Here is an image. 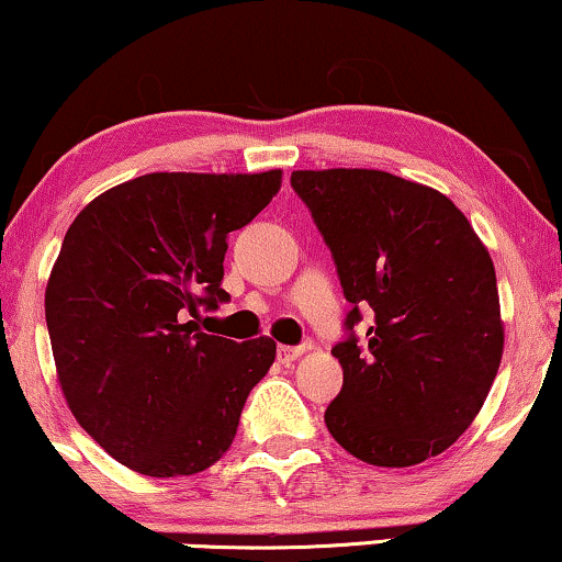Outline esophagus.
Masks as SVG:
<instances>
[{"label": "esophagus", "instance_id": "1", "mask_svg": "<svg viewBox=\"0 0 562 562\" xmlns=\"http://www.w3.org/2000/svg\"><path fill=\"white\" fill-rule=\"evenodd\" d=\"M304 352H306L304 345H299V347L281 345V347H279V362H281V364H291V362L296 360V357H301Z\"/></svg>", "mask_w": 562, "mask_h": 562}]
</instances>
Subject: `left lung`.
<instances>
[{
  "label": "left lung",
  "mask_w": 562,
  "mask_h": 562,
  "mask_svg": "<svg viewBox=\"0 0 562 562\" xmlns=\"http://www.w3.org/2000/svg\"><path fill=\"white\" fill-rule=\"evenodd\" d=\"M291 187L352 304L349 337L331 347L345 382L324 413L329 434L372 467L438 457L482 411L502 362L490 250L446 194L380 169H299ZM362 311L373 324L357 348Z\"/></svg>",
  "instance_id": "1"
}]
</instances>
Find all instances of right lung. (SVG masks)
<instances>
[{"mask_svg": "<svg viewBox=\"0 0 562 562\" xmlns=\"http://www.w3.org/2000/svg\"><path fill=\"white\" fill-rule=\"evenodd\" d=\"M281 175L151 172L99 194L65 233L45 289L60 390L86 434L144 476L213 467L273 364L271 337L238 345L194 319L231 299L227 233L276 198Z\"/></svg>", "mask_w": 562, "mask_h": 562, "instance_id": "right-lung-1", "label": "right lung"}]
</instances>
